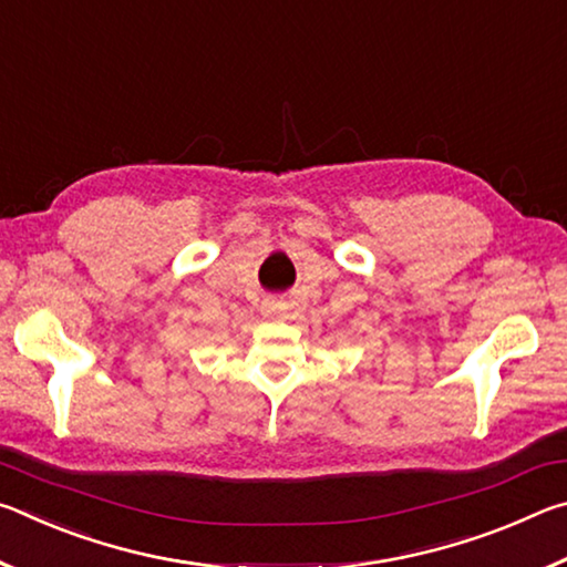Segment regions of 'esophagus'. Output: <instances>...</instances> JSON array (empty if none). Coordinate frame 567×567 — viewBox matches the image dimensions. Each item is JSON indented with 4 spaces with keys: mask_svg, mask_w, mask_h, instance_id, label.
I'll list each match as a JSON object with an SVG mask.
<instances>
[{
    "mask_svg": "<svg viewBox=\"0 0 567 567\" xmlns=\"http://www.w3.org/2000/svg\"><path fill=\"white\" fill-rule=\"evenodd\" d=\"M262 312L267 315V318H277V315L285 312V305L280 300H267L262 305Z\"/></svg>",
    "mask_w": 567,
    "mask_h": 567,
    "instance_id": "obj_1",
    "label": "esophagus"
}]
</instances>
